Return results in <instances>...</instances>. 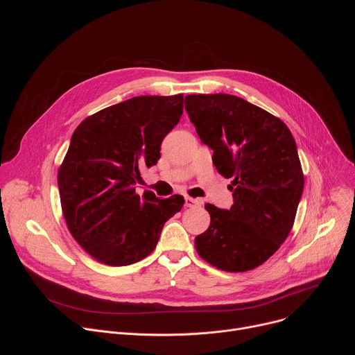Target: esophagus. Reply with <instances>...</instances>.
<instances>
[{
  "label": "esophagus",
  "mask_w": 355,
  "mask_h": 355,
  "mask_svg": "<svg viewBox=\"0 0 355 355\" xmlns=\"http://www.w3.org/2000/svg\"><path fill=\"white\" fill-rule=\"evenodd\" d=\"M200 204H202L200 199L191 198V196H185V207H187V208H193V207H198V205H200Z\"/></svg>",
  "instance_id": "esophagus-1"
}]
</instances>
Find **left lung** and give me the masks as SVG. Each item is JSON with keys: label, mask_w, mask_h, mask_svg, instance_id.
I'll list each match as a JSON object with an SVG mask.
<instances>
[{"label": "left lung", "mask_w": 355, "mask_h": 355, "mask_svg": "<svg viewBox=\"0 0 355 355\" xmlns=\"http://www.w3.org/2000/svg\"><path fill=\"white\" fill-rule=\"evenodd\" d=\"M185 110L216 170L233 180L230 209L205 205L211 225L195 237L198 254L222 271L256 268L295 222L305 182L295 139L279 118L236 95H187Z\"/></svg>", "instance_id": "left-lung-1"}]
</instances>
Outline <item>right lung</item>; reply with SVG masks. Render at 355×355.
Returning <instances> with one entry per match:
<instances>
[{"label": "right lung", "instance_id": "obj_1", "mask_svg": "<svg viewBox=\"0 0 355 355\" xmlns=\"http://www.w3.org/2000/svg\"><path fill=\"white\" fill-rule=\"evenodd\" d=\"M182 94L141 95L101 110L74 130L58 173L62 211L76 241L96 261L121 267L147 257L184 198L136 193L140 170L157 164L180 122Z\"/></svg>", "mask_w": 355, "mask_h": 355}]
</instances>
